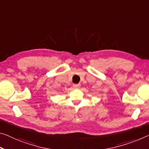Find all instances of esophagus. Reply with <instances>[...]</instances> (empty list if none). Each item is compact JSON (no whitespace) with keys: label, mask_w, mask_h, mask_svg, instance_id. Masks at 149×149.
Returning <instances> with one entry per match:
<instances>
[{"label":"esophagus","mask_w":149,"mask_h":149,"mask_svg":"<svg viewBox=\"0 0 149 149\" xmlns=\"http://www.w3.org/2000/svg\"><path fill=\"white\" fill-rule=\"evenodd\" d=\"M73 87H74V88H79L80 87V84H74L73 85Z\"/></svg>","instance_id":"esophagus-1"}]
</instances>
